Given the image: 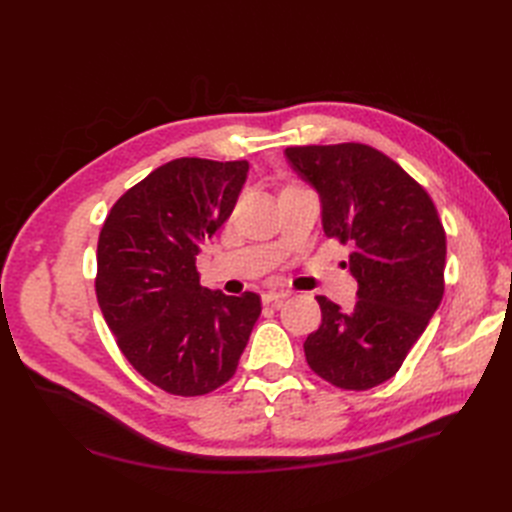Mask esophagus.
<instances>
[{"instance_id":"34e87169","label":"esophagus","mask_w":512,"mask_h":512,"mask_svg":"<svg viewBox=\"0 0 512 512\" xmlns=\"http://www.w3.org/2000/svg\"><path fill=\"white\" fill-rule=\"evenodd\" d=\"M288 297L286 292H275V290H269V292H265L262 294V303H271V305H280L284 299Z\"/></svg>"}]
</instances>
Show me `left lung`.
Segmentation results:
<instances>
[{
    "mask_svg": "<svg viewBox=\"0 0 512 512\" xmlns=\"http://www.w3.org/2000/svg\"><path fill=\"white\" fill-rule=\"evenodd\" d=\"M286 156L320 192L324 235L352 247L359 284L350 312L316 297L322 324L303 344L307 365L337 389H374L397 374L442 301L438 209L421 183L369 145H292Z\"/></svg>",
    "mask_w": 512,
    "mask_h": 512,
    "instance_id": "8db88e82",
    "label": "left lung"
}]
</instances>
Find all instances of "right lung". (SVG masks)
Masks as SVG:
<instances>
[{
    "label": "right lung",
    "instance_id": "right-lung-1",
    "mask_svg": "<svg viewBox=\"0 0 512 512\" xmlns=\"http://www.w3.org/2000/svg\"><path fill=\"white\" fill-rule=\"evenodd\" d=\"M245 160L177 158L108 211L98 239L96 297L130 365L158 389L196 397L235 376L260 297L200 286L196 254L235 209Z\"/></svg>",
    "mask_w": 512,
    "mask_h": 512
}]
</instances>
